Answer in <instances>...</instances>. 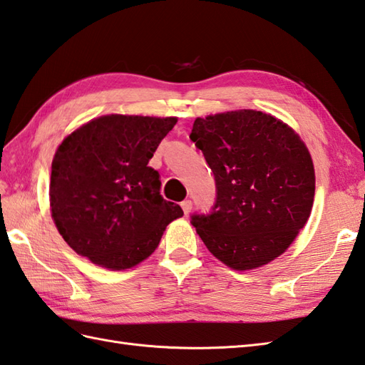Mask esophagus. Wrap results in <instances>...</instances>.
<instances>
[{"label":"esophagus","instance_id":"1","mask_svg":"<svg viewBox=\"0 0 365 365\" xmlns=\"http://www.w3.org/2000/svg\"><path fill=\"white\" fill-rule=\"evenodd\" d=\"M180 205H182V210H183V213H185V215H190L191 208H192L191 200H183V202H182Z\"/></svg>","mask_w":365,"mask_h":365}]
</instances>
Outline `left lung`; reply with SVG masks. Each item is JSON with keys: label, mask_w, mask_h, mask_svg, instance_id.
<instances>
[{"label": "left lung", "mask_w": 365, "mask_h": 365, "mask_svg": "<svg viewBox=\"0 0 365 365\" xmlns=\"http://www.w3.org/2000/svg\"><path fill=\"white\" fill-rule=\"evenodd\" d=\"M190 139L218 190L212 215L192 216L207 250L237 271L289 250L315 196L312 157L297 131L268 113L235 110L196 118Z\"/></svg>", "instance_id": "8db88e82"}]
</instances>
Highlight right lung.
Returning <instances> with one entry per match:
<instances>
[{
	"mask_svg": "<svg viewBox=\"0 0 365 365\" xmlns=\"http://www.w3.org/2000/svg\"><path fill=\"white\" fill-rule=\"evenodd\" d=\"M177 118L106 114L75 128L51 163L50 210L61 237L94 265L136 267L157 250L180 205L149 165Z\"/></svg>",
	"mask_w": 365,
	"mask_h": 365,
	"instance_id": "1",
	"label": "right lung"
}]
</instances>
